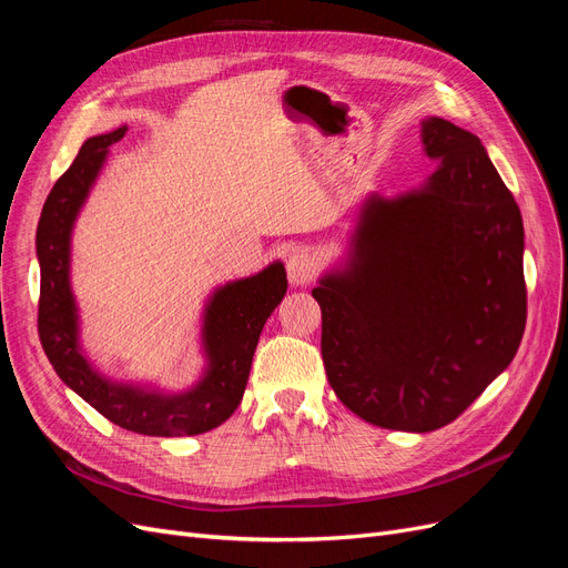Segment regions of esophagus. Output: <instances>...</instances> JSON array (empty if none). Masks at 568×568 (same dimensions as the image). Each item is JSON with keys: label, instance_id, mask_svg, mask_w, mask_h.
<instances>
[{"label": "esophagus", "instance_id": "esophagus-1", "mask_svg": "<svg viewBox=\"0 0 568 568\" xmlns=\"http://www.w3.org/2000/svg\"><path fill=\"white\" fill-rule=\"evenodd\" d=\"M286 272H288V282L294 286H305L317 280L320 274V261L315 257V253H311L307 248H298L288 255L286 263Z\"/></svg>", "mask_w": 568, "mask_h": 568}]
</instances>
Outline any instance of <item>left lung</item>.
<instances>
[{"instance_id": "obj_1", "label": "left lung", "mask_w": 568, "mask_h": 568, "mask_svg": "<svg viewBox=\"0 0 568 568\" xmlns=\"http://www.w3.org/2000/svg\"><path fill=\"white\" fill-rule=\"evenodd\" d=\"M440 165L422 192L369 199L351 265L326 274L322 359L338 400L393 432L455 422L519 351L524 222L476 134L422 128Z\"/></svg>"}]
</instances>
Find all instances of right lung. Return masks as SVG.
<instances>
[{
	"label": "right lung",
	"mask_w": 568,
	"mask_h": 568,
	"mask_svg": "<svg viewBox=\"0 0 568 568\" xmlns=\"http://www.w3.org/2000/svg\"><path fill=\"white\" fill-rule=\"evenodd\" d=\"M128 128L90 136L71 168L51 186L38 225L40 303L38 334L61 382L99 415L142 436H196L220 426L244 398L253 353L263 326L286 294V272L274 263L255 277L222 286L205 307L203 341L209 374L189 393L161 395L118 386L99 376L78 351V317L68 284V244L73 220L88 196L109 146Z\"/></svg>",
	"instance_id": "right-lung-1"
}]
</instances>
